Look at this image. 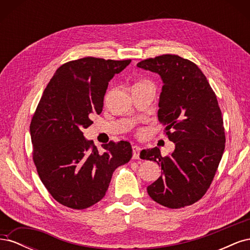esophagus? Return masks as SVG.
<instances>
[{"label":"esophagus","mask_w":250,"mask_h":250,"mask_svg":"<svg viewBox=\"0 0 250 250\" xmlns=\"http://www.w3.org/2000/svg\"><path fill=\"white\" fill-rule=\"evenodd\" d=\"M141 150L142 149L139 146H132V157H133V160H139Z\"/></svg>","instance_id":"esophagus-1"}]
</instances>
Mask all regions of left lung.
I'll use <instances>...</instances> for the list:
<instances>
[{
	"instance_id": "obj_1",
	"label": "left lung",
	"mask_w": 250,
	"mask_h": 250,
	"mask_svg": "<svg viewBox=\"0 0 250 250\" xmlns=\"http://www.w3.org/2000/svg\"><path fill=\"white\" fill-rule=\"evenodd\" d=\"M137 65L163 80L157 117L175 144L173 152L164 157L156 147L141 151V158L156 162L163 170L147 192L169 208L191 206L207 193L224 152L217 97L199 67L178 55H161Z\"/></svg>"
}]
</instances>
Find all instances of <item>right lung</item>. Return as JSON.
<instances>
[{"mask_svg": "<svg viewBox=\"0 0 250 250\" xmlns=\"http://www.w3.org/2000/svg\"><path fill=\"white\" fill-rule=\"evenodd\" d=\"M131 62L84 57L59 66L30 124L33 161L49 193L62 206L83 209L106 194L112 173L130 161V143L109 142L99 152L82 130L100 115L108 82Z\"/></svg>", "mask_w": 250, "mask_h": 250, "instance_id": "right-lung-1", "label": "right lung"}]
</instances>
